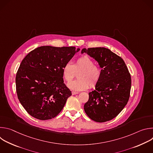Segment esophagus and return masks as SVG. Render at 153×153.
Returning <instances> with one entry per match:
<instances>
[{
  "instance_id": "obj_1",
  "label": "esophagus",
  "mask_w": 153,
  "mask_h": 153,
  "mask_svg": "<svg viewBox=\"0 0 153 153\" xmlns=\"http://www.w3.org/2000/svg\"><path fill=\"white\" fill-rule=\"evenodd\" d=\"M79 93L78 92H76V91H72V94L73 95H75V94H78Z\"/></svg>"
}]
</instances>
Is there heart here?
Wrapping results in <instances>:
<instances>
[{
	"label": "heart",
	"instance_id": "b5f03b06",
	"mask_svg": "<svg viewBox=\"0 0 153 153\" xmlns=\"http://www.w3.org/2000/svg\"><path fill=\"white\" fill-rule=\"evenodd\" d=\"M78 73V79L67 84L70 89L77 91L88 89L89 85L90 87L95 86L101 76L100 69L94 65V61L87 56L78 59L73 64L67 62L62 68L63 77L67 82L71 80Z\"/></svg>",
	"mask_w": 153,
	"mask_h": 153
}]
</instances>
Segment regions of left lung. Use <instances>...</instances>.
<instances>
[{
    "instance_id": "obj_1",
    "label": "left lung",
    "mask_w": 153,
    "mask_h": 153,
    "mask_svg": "<svg viewBox=\"0 0 153 153\" xmlns=\"http://www.w3.org/2000/svg\"><path fill=\"white\" fill-rule=\"evenodd\" d=\"M96 60L101 70V76L95 90L89 93L84 110L91 120L105 122L116 117L127 104L131 79L123 60L104 47L83 48Z\"/></svg>"
}]
</instances>
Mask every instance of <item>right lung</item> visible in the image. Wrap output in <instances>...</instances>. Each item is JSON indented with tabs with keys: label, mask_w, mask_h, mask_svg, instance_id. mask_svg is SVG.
I'll return each instance as SVG.
<instances>
[{
	"label": "right lung",
	"mask_w": 153,
	"mask_h": 153,
	"mask_svg": "<svg viewBox=\"0 0 153 153\" xmlns=\"http://www.w3.org/2000/svg\"><path fill=\"white\" fill-rule=\"evenodd\" d=\"M80 49L42 46L30 52L16 74L18 99L33 117L49 120L62 111L71 91L63 83L62 68Z\"/></svg>",
	"instance_id": "right-lung-1"
}]
</instances>
